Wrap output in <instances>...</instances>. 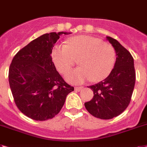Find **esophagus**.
Instances as JSON below:
<instances>
[{
	"label": "esophagus",
	"mask_w": 147,
	"mask_h": 147,
	"mask_svg": "<svg viewBox=\"0 0 147 147\" xmlns=\"http://www.w3.org/2000/svg\"><path fill=\"white\" fill-rule=\"evenodd\" d=\"M82 88H83V87H76V88H75V90H76V91H80Z\"/></svg>",
	"instance_id": "esophagus-1"
}]
</instances>
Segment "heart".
I'll use <instances>...</instances> for the list:
<instances>
[{
    "mask_svg": "<svg viewBox=\"0 0 147 147\" xmlns=\"http://www.w3.org/2000/svg\"><path fill=\"white\" fill-rule=\"evenodd\" d=\"M52 59L62 73L69 71L78 60L81 67L66 74L65 79L79 84L92 79L100 82L113 71L116 61L115 48L102 40L90 36H76L66 44L57 45L52 51Z\"/></svg>",
    "mask_w": 147,
    "mask_h": 147,
    "instance_id": "obj_1",
    "label": "heart"
}]
</instances>
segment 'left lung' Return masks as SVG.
I'll return each mask as SVG.
<instances>
[{"mask_svg":"<svg viewBox=\"0 0 147 147\" xmlns=\"http://www.w3.org/2000/svg\"><path fill=\"white\" fill-rule=\"evenodd\" d=\"M115 48L116 61L107 78L89 88L94 91L92 100L84 103L88 113L100 119L119 115L130 103L135 84V70L131 54L115 39L107 37Z\"/></svg>","mask_w":147,"mask_h":147,"instance_id":"obj_1","label":"left lung"}]
</instances>
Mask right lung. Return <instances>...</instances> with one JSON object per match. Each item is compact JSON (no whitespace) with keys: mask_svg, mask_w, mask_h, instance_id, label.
Listing matches in <instances>:
<instances>
[{"mask_svg":"<svg viewBox=\"0 0 147 147\" xmlns=\"http://www.w3.org/2000/svg\"><path fill=\"white\" fill-rule=\"evenodd\" d=\"M51 32L31 41L13 57L9 84L16 107L36 121L52 119L61 110L74 88L68 84L52 62V50L62 34Z\"/></svg>","mask_w":147,"mask_h":147,"instance_id":"1","label":"right lung"}]
</instances>
